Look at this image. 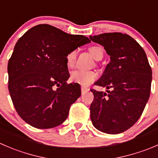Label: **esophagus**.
Segmentation results:
<instances>
[{"label": "esophagus", "instance_id": "1", "mask_svg": "<svg viewBox=\"0 0 158 158\" xmlns=\"http://www.w3.org/2000/svg\"><path fill=\"white\" fill-rule=\"evenodd\" d=\"M87 91H89L88 88H85V87H81V92H82V94H83V93H86Z\"/></svg>", "mask_w": 158, "mask_h": 158}]
</instances>
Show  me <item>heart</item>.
<instances>
[{
  "mask_svg": "<svg viewBox=\"0 0 158 158\" xmlns=\"http://www.w3.org/2000/svg\"><path fill=\"white\" fill-rule=\"evenodd\" d=\"M90 55L96 60L102 59L103 56V48L99 45H94L89 48ZM77 56L76 50H73L69 52L65 57L66 65L69 68H73L75 65ZM97 79V74L93 71H82V70H76L71 73L70 79L75 83L79 84L82 86H88L93 83Z\"/></svg>",
  "mask_w": 158,
  "mask_h": 158,
  "instance_id": "obj_1",
  "label": "heart"
}]
</instances>
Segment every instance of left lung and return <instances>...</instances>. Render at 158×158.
Returning <instances> with one entry per match:
<instances>
[{
    "label": "left lung",
    "mask_w": 158,
    "mask_h": 158,
    "mask_svg": "<svg viewBox=\"0 0 158 158\" xmlns=\"http://www.w3.org/2000/svg\"><path fill=\"white\" fill-rule=\"evenodd\" d=\"M110 56L95 85L107 93L91 89L93 126L101 132L117 134L131 128L141 116L151 93L152 71L141 46L127 34L104 33L89 36Z\"/></svg>",
    "instance_id": "8db88e82"
}]
</instances>
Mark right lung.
Masks as SVG:
<instances>
[{"mask_svg": "<svg viewBox=\"0 0 158 158\" xmlns=\"http://www.w3.org/2000/svg\"><path fill=\"white\" fill-rule=\"evenodd\" d=\"M87 37L69 35L49 24L26 31L15 45L7 65L8 89L22 120L38 129L62 124L72 104L81 96L80 85L67 83L65 57L89 43Z\"/></svg>", "mask_w": 158, "mask_h": 158, "instance_id": "right-lung-1", "label": "right lung"}]
</instances>
